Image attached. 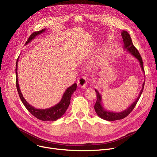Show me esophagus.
Here are the masks:
<instances>
[{"label": "esophagus", "instance_id": "obj_1", "mask_svg": "<svg viewBox=\"0 0 157 157\" xmlns=\"http://www.w3.org/2000/svg\"><path fill=\"white\" fill-rule=\"evenodd\" d=\"M88 78L86 77H82L79 79L78 81V86L81 88H84L86 87L87 83H88Z\"/></svg>", "mask_w": 157, "mask_h": 157}]
</instances>
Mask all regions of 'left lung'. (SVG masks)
<instances>
[{
    "mask_svg": "<svg viewBox=\"0 0 157 157\" xmlns=\"http://www.w3.org/2000/svg\"><path fill=\"white\" fill-rule=\"evenodd\" d=\"M121 36H122L123 40V44H124L123 45V46H124V48H124L125 51H127V52L129 53L131 55L134 56L136 59L139 62L141 69H142L143 72L144 73V70L143 68V63L141 56L140 55L138 50L133 45L132 41V39H131V37H130L129 34L127 31L123 30L121 32ZM144 81H145V80H144ZM144 81L143 84L141 92H140L137 98H136V100L127 109H126L125 110L121 112H118V113L109 111H107L106 109H105L102 105V97H101V94H99V92H98V90L95 89V91L97 94V101L94 105V109H95V111L97 114L102 119H104L107 121H110L121 120V119H123V118H125L126 117H127L128 115L130 114V113H131V111H132L134 109V108H135V106H136V104L137 103L140 97H141V95L142 94L144 86Z\"/></svg>",
    "mask_w": 157,
    "mask_h": 157,
    "instance_id": "8db88e82",
    "label": "left lung"
}]
</instances>
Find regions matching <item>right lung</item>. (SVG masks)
Segmentation results:
<instances>
[{
	"label": "right lung",
	"mask_w": 157,
	"mask_h": 157,
	"mask_svg": "<svg viewBox=\"0 0 157 157\" xmlns=\"http://www.w3.org/2000/svg\"><path fill=\"white\" fill-rule=\"evenodd\" d=\"M45 30H46V29H43L40 31H37L32 33V34L30 35V36L29 37V38L28 39V40H27L25 45L30 43L36 36L44 32ZM18 59H17L16 64V88H17L20 99L22 103L23 104V105H25V107L33 115V116H34L37 119L44 121H56V120L61 118L65 113L66 110H67V108H69V105L71 102V96L73 94V93L76 91V88H77V84L74 83L66 90L61 98V101L55 105L44 109H37L36 108H34V107L32 106L30 104H29L26 101V100L25 99V98L23 97L21 92V90L19 86L18 79V72H17Z\"/></svg>",
	"instance_id": "right-lung-1"
}]
</instances>
